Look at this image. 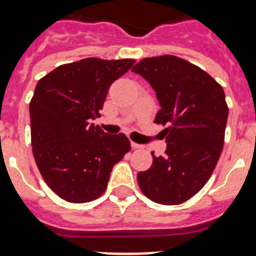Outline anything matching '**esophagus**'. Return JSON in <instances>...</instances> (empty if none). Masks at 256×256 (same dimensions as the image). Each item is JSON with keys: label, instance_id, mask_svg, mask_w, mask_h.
Returning <instances> with one entry per match:
<instances>
[{"label": "esophagus", "instance_id": "34e87169", "mask_svg": "<svg viewBox=\"0 0 256 256\" xmlns=\"http://www.w3.org/2000/svg\"><path fill=\"white\" fill-rule=\"evenodd\" d=\"M130 144H132V148H144V144H136V142H130Z\"/></svg>", "mask_w": 256, "mask_h": 256}]
</instances>
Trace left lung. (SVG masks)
Wrapping results in <instances>:
<instances>
[{
  "instance_id": "obj_1",
  "label": "left lung",
  "mask_w": 256,
  "mask_h": 256,
  "mask_svg": "<svg viewBox=\"0 0 256 256\" xmlns=\"http://www.w3.org/2000/svg\"><path fill=\"white\" fill-rule=\"evenodd\" d=\"M132 70L155 90L162 108L154 123L168 126L165 155L151 152L152 165L137 174L138 186L154 202L182 204L205 186L223 150L224 91L205 70L173 55L142 58Z\"/></svg>"
}]
</instances>
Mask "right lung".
I'll return each mask as SVG.
<instances>
[{
    "mask_svg": "<svg viewBox=\"0 0 256 256\" xmlns=\"http://www.w3.org/2000/svg\"><path fill=\"white\" fill-rule=\"evenodd\" d=\"M133 64V58H88L38 80L29 104L32 150L46 184L62 200L100 198L112 166L130 150L126 134H108L90 123L101 116L108 87Z\"/></svg>",
    "mask_w": 256,
    "mask_h": 256,
    "instance_id": "right-lung-1",
    "label": "right lung"
}]
</instances>
